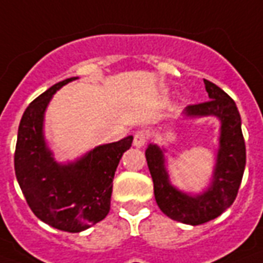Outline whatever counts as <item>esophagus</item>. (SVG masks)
<instances>
[{"instance_id":"esophagus-1","label":"esophagus","mask_w":263,"mask_h":263,"mask_svg":"<svg viewBox=\"0 0 263 263\" xmlns=\"http://www.w3.org/2000/svg\"><path fill=\"white\" fill-rule=\"evenodd\" d=\"M147 139H148V134L145 133V132H143V130L136 132V133H134V139H133L134 147H137V148L143 147V145L147 143Z\"/></svg>"}]
</instances>
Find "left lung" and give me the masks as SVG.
<instances>
[{"label": "left lung", "instance_id": "obj_1", "mask_svg": "<svg viewBox=\"0 0 263 263\" xmlns=\"http://www.w3.org/2000/svg\"><path fill=\"white\" fill-rule=\"evenodd\" d=\"M204 87L210 101L189 105L183 110V116H216L221 123L216 165L208 189L192 196L172 186L165 166V150L157 144H150L145 150L158 208L172 220L191 226L208 223L233 204L242 181L247 158L237 105L216 84L204 80Z\"/></svg>", "mask_w": 263, "mask_h": 263}]
</instances>
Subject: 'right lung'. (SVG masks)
Listing matches in <instances>:
<instances>
[{"label": "right lung", "instance_id": "obj_1", "mask_svg": "<svg viewBox=\"0 0 263 263\" xmlns=\"http://www.w3.org/2000/svg\"><path fill=\"white\" fill-rule=\"evenodd\" d=\"M67 78L50 87L25 110L15 148V175L34 216L61 231L80 233L108 216L115 171L133 143L127 136L95 147L81 158L59 164L43 133L45 112L51 97Z\"/></svg>", "mask_w": 263, "mask_h": 263}]
</instances>
